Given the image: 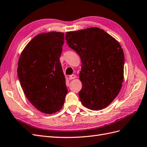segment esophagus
<instances>
[{
  "label": "esophagus",
  "instance_id": "obj_1",
  "mask_svg": "<svg viewBox=\"0 0 147 147\" xmlns=\"http://www.w3.org/2000/svg\"><path fill=\"white\" fill-rule=\"evenodd\" d=\"M75 78H76V76H75V75H74V74L71 75L69 76V79L70 80H73V79H75Z\"/></svg>",
  "mask_w": 147,
  "mask_h": 147
}]
</instances>
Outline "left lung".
<instances>
[{
  "instance_id": "obj_1",
  "label": "left lung",
  "mask_w": 147,
  "mask_h": 147,
  "mask_svg": "<svg viewBox=\"0 0 147 147\" xmlns=\"http://www.w3.org/2000/svg\"><path fill=\"white\" fill-rule=\"evenodd\" d=\"M65 40L81 58L82 88L78 96L82 104L93 110L105 108L122 87L124 55L121 45L98 28L67 32Z\"/></svg>"
}]
</instances>
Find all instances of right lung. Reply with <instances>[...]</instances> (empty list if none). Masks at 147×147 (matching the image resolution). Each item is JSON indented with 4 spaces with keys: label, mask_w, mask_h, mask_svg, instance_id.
I'll use <instances>...</instances> for the list:
<instances>
[{
    "label": "right lung",
    "mask_w": 147,
    "mask_h": 147,
    "mask_svg": "<svg viewBox=\"0 0 147 147\" xmlns=\"http://www.w3.org/2000/svg\"><path fill=\"white\" fill-rule=\"evenodd\" d=\"M64 42L63 32L38 34L26 46L18 63V77L24 94L44 113L59 111L67 93L59 61Z\"/></svg>",
    "instance_id": "right-lung-1"
}]
</instances>
